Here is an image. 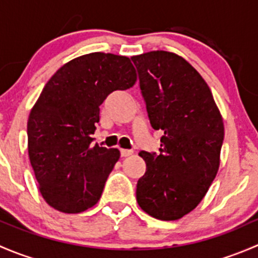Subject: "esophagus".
<instances>
[{
    "mask_svg": "<svg viewBox=\"0 0 258 258\" xmlns=\"http://www.w3.org/2000/svg\"><path fill=\"white\" fill-rule=\"evenodd\" d=\"M132 153H134V151H132V150H124V148H122V150H121L122 157H127V156H131Z\"/></svg>",
    "mask_w": 258,
    "mask_h": 258,
    "instance_id": "obj_1",
    "label": "esophagus"
}]
</instances>
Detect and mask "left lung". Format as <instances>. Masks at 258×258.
I'll return each instance as SVG.
<instances>
[{"mask_svg": "<svg viewBox=\"0 0 258 258\" xmlns=\"http://www.w3.org/2000/svg\"><path fill=\"white\" fill-rule=\"evenodd\" d=\"M151 126L162 130L160 153H139L146 172L137 182L140 207L175 221L191 212L217 175L223 121L210 87L184 58L166 51L131 57Z\"/></svg>", "mask_w": 258, "mask_h": 258, "instance_id": "8db88e82", "label": "left lung"}]
</instances>
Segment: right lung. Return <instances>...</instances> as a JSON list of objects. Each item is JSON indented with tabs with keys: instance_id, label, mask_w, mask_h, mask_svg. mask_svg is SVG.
<instances>
[{
	"instance_id": "obj_1",
	"label": "right lung",
	"mask_w": 258,
	"mask_h": 258,
	"mask_svg": "<svg viewBox=\"0 0 258 258\" xmlns=\"http://www.w3.org/2000/svg\"><path fill=\"white\" fill-rule=\"evenodd\" d=\"M136 82L128 57L83 54L63 64L43 87L27 122L28 156L45 201L64 213L95 206L119 158L92 145L100 106Z\"/></svg>"
}]
</instances>
